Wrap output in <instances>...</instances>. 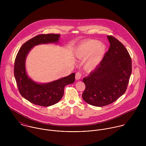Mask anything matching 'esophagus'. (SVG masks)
<instances>
[{
	"label": "esophagus",
	"instance_id": "34e87169",
	"mask_svg": "<svg viewBox=\"0 0 146 146\" xmlns=\"http://www.w3.org/2000/svg\"><path fill=\"white\" fill-rule=\"evenodd\" d=\"M81 77H82V74H81V73H80V72H77V73L76 74V75H75V79H76L77 80L80 79Z\"/></svg>",
	"mask_w": 146,
	"mask_h": 146
}]
</instances>
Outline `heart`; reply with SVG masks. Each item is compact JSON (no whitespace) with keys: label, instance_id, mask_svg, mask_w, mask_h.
Returning <instances> with one entry per match:
<instances>
[{"label":"heart","instance_id":"1","mask_svg":"<svg viewBox=\"0 0 146 146\" xmlns=\"http://www.w3.org/2000/svg\"><path fill=\"white\" fill-rule=\"evenodd\" d=\"M107 46L97 40H88L79 44L76 49V56L80 60H85L86 70L92 71L97 68L102 62L106 53Z\"/></svg>","mask_w":146,"mask_h":146}]
</instances>
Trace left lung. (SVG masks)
<instances>
[{
    "mask_svg": "<svg viewBox=\"0 0 146 146\" xmlns=\"http://www.w3.org/2000/svg\"><path fill=\"white\" fill-rule=\"evenodd\" d=\"M107 38L110 47L102 62L83 79V99L97 107L111 104L123 96L131 74V60L124 45L112 36Z\"/></svg>",
    "mask_w": 146,
    "mask_h": 146,
    "instance_id": "obj_1",
    "label": "left lung"
}]
</instances>
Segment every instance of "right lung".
Returning a JSON list of instances; mask_svg holds the SVG:
<instances>
[{
	"mask_svg": "<svg viewBox=\"0 0 146 146\" xmlns=\"http://www.w3.org/2000/svg\"><path fill=\"white\" fill-rule=\"evenodd\" d=\"M60 34H42L24 43L16 57L14 67L15 78L21 96L31 103L47 107L58 103L62 98L64 86L74 83L75 74L57 80L40 83L33 80L28 75L26 60L30 50L36 45L49 43L58 44Z\"/></svg>",
	"mask_w": 146,
	"mask_h": 146,
	"instance_id": "right-lung-1",
	"label": "right lung"
}]
</instances>
